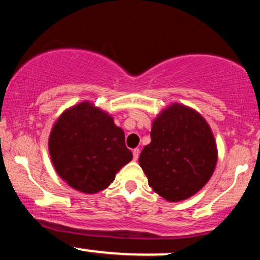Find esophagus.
I'll use <instances>...</instances> for the list:
<instances>
[{
  "label": "esophagus",
  "mask_w": 260,
  "mask_h": 260,
  "mask_svg": "<svg viewBox=\"0 0 260 260\" xmlns=\"http://www.w3.org/2000/svg\"><path fill=\"white\" fill-rule=\"evenodd\" d=\"M139 153H140V150H139L138 148L133 149V159H134V161L138 160V157H139Z\"/></svg>",
  "instance_id": "esophagus-1"
}]
</instances>
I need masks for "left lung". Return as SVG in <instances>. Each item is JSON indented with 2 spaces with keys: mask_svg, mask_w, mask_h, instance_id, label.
Here are the masks:
<instances>
[{
  "mask_svg": "<svg viewBox=\"0 0 260 260\" xmlns=\"http://www.w3.org/2000/svg\"><path fill=\"white\" fill-rule=\"evenodd\" d=\"M150 137L139 165L155 193L169 202H181L207 184L215 170L217 148L201 113L172 104L153 121Z\"/></svg>",
  "mask_w": 260,
  "mask_h": 260,
  "instance_id": "8db88e82",
  "label": "left lung"
}]
</instances>
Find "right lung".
<instances>
[{
  "label": "right lung",
  "mask_w": 260,
  "mask_h": 260,
  "mask_svg": "<svg viewBox=\"0 0 260 260\" xmlns=\"http://www.w3.org/2000/svg\"><path fill=\"white\" fill-rule=\"evenodd\" d=\"M49 151L59 177L86 194L109 187L133 157L123 129L89 101L62 112L50 133Z\"/></svg>",
  "instance_id": "add662e5"
}]
</instances>
